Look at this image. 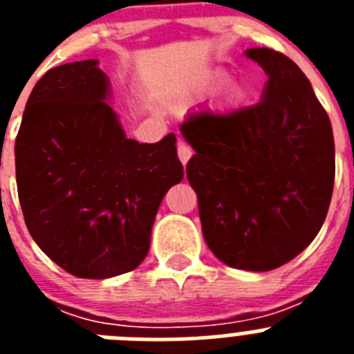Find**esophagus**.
Segmentation results:
<instances>
[{"instance_id": "esophagus-1", "label": "esophagus", "mask_w": 354, "mask_h": 354, "mask_svg": "<svg viewBox=\"0 0 354 354\" xmlns=\"http://www.w3.org/2000/svg\"><path fill=\"white\" fill-rule=\"evenodd\" d=\"M177 154H179V159L183 161V165H186L189 161V158L193 156V149L187 143L179 142V145H177Z\"/></svg>"}]
</instances>
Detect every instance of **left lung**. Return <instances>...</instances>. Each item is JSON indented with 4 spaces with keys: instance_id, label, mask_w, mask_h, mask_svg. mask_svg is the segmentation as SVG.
<instances>
[{
    "instance_id": "1",
    "label": "left lung",
    "mask_w": 354,
    "mask_h": 354,
    "mask_svg": "<svg viewBox=\"0 0 354 354\" xmlns=\"http://www.w3.org/2000/svg\"><path fill=\"white\" fill-rule=\"evenodd\" d=\"M245 55L268 74L261 101L193 111L180 133L195 150L186 175L211 252L230 268L271 271L299 255L323 227L335 143L298 65L268 48Z\"/></svg>"
}]
</instances>
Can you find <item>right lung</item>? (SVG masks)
Masks as SVG:
<instances>
[{
  "label": "right lung",
  "mask_w": 354,
  "mask_h": 354,
  "mask_svg": "<svg viewBox=\"0 0 354 354\" xmlns=\"http://www.w3.org/2000/svg\"><path fill=\"white\" fill-rule=\"evenodd\" d=\"M97 60L48 71L15 138L24 221L53 262L77 278H111L147 257L162 196L184 177L175 134L126 138Z\"/></svg>",
  "instance_id": "1"
}]
</instances>
